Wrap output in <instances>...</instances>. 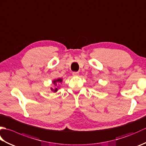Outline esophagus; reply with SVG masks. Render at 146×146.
I'll return each instance as SVG.
<instances>
[{"instance_id": "obj_1", "label": "esophagus", "mask_w": 146, "mask_h": 146, "mask_svg": "<svg viewBox=\"0 0 146 146\" xmlns=\"http://www.w3.org/2000/svg\"><path fill=\"white\" fill-rule=\"evenodd\" d=\"M78 75H79V73L78 71H74V72H73V75L74 76H78Z\"/></svg>"}]
</instances>
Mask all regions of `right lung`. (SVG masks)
<instances>
[{"instance_id":"obj_1","label":"right lung","mask_w":146,"mask_h":146,"mask_svg":"<svg viewBox=\"0 0 146 146\" xmlns=\"http://www.w3.org/2000/svg\"><path fill=\"white\" fill-rule=\"evenodd\" d=\"M61 82H62V79H61V78H59V79H58V80H54V81H53V83H54V84H55V85H56V83H61ZM51 90H52V91H54V92H57V90H58V88H56L54 90V89H52V88H51Z\"/></svg>"}]
</instances>
